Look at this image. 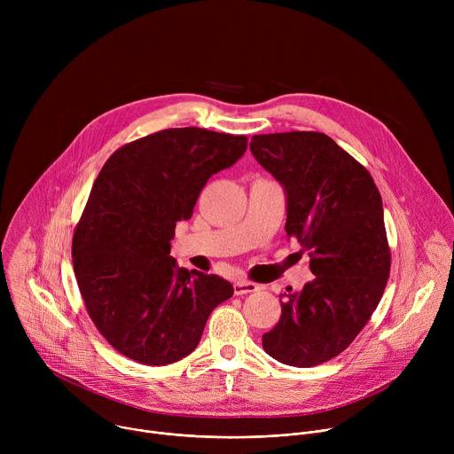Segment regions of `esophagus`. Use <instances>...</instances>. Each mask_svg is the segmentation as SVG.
Returning <instances> with one entry per match:
<instances>
[{
	"mask_svg": "<svg viewBox=\"0 0 454 454\" xmlns=\"http://www.w3.org/2000/svg\"><path fill=\"white\" fill-rule=\"evenodd\" d=\"M233 291L235 294H247V293H254L258 291V286L253 282H246V280H237L233 284Z\"/></svg>",
	"mask_w": 454,
	"mask_h": 454,
	"instance_id": "esophagus-1",
	"label": "esophagus"
}]
</instances>
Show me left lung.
<instances>
[{
	"label": "left lung",
	"instance_id": "left-lung-1",
	"mask_svg": "<svg viewBox=\"0 0 454 454\" xmlns=\"http://www.w3.org/2000/svg\"><path fill=\"white\" fill-rule=\"evenodd\" d=\"M249 149L286 190L287 237L309 253L314 278L282 294L262 336L277 361L309 368L341 354L363 331L390 277L382 200L370 172L314 131L254 135Z\"/></svg>",
	"mask_w": 454,
	"mask_h": 454
}]
</instances>
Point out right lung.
Returning a JSON list of instances; mask_svg holds the SVG:
<instances>
[{"label": "right lung", "mask_w": 454, "mask_h": 454, "mask_svg": "<svg viewBox=\"0 0 454 454\" xmlns=\"http://www.w3.org/2000/svg\"><path fill=\"white\" fill-rule=\"evenodd\" d=\"M246 147V137L165 129L114 151L97 176L74 233V271L95 327L125 357L149 366L183 359L231 298L228 280L179 268L170 240L207 181Z\"/></svg>", "instance_id": "add662e5"}]
</instances>
